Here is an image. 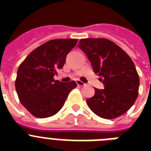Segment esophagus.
I'll use <instances>...</instances> for the list:
<instances>
[{
    "mask_svg": "<svg viewBox=\"0 0 151 151\" xmlns=\"http://www.w3.org/2000/svg\"><path fill=\"white\" fill-rule=\"evenodd\" d=\"M76 82H77V85H78V86H84V85H86L85 83H84L83 81H80V80H77V81H76Z\"/></svg>",
    "mask_w": 151,
    "mask_h": 151,
    "instance_id": "esophagus-1",
    "label": "esophagus"
}]
</instances>
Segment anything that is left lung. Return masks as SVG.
Wrapping results in <instances>:
<instances>
[{
    "label": "left lung",
    "mask_w": 151,
    "mask_h": 151,
    "mask_svg": "<svg viewBox=\"0 0 151 151\" xmlns=\"http://www.w3.org/2000/svg\"><path fill=\"white\" fill-rule=\"evenodd\" d=\"M78 47L92 63L95 73L102 77L104 89L95 88V95L86 100L99 117L114 119L131 108L139 94V78L129 55L106 38H85Z\"/></svg>",
    "instance_id": "obj_1"
}]
</instances>
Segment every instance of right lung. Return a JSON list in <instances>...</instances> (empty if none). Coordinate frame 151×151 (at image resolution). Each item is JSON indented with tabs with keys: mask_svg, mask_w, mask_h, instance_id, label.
Segmentation results:
<instances>
[{
	"mask_svg": "<svg viewBox=\"0 0 151 151\" xmlns=\"http://www.w3.org/2000/svg\"><path fill=\"white\" fill-rule=\"evenodd\" d=\"M77 43L78 39L47 41L30 52L19 66L16 92L20 103L34 117L45 118L55 114L77 87L74 81L61 82L54 79Z\"/></svg>",
	"mask_w": 151,
	"mask_h": 151,
	"instance_id": "obj_1",
	"label": "right lung"
}]
</instances>
